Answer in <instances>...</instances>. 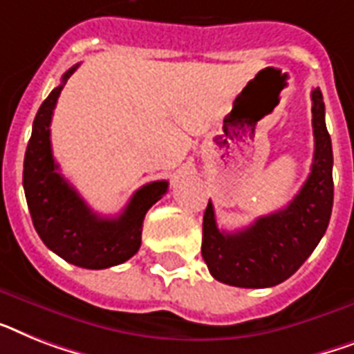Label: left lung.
Instances as JSON below:
<instances>
[{
  "label": "left lung",
  "mask_w": 354,
  "mask_h": 354,
  "mask_svg": "<svg viewBox=\"0 0 354 354\" xmlns=\"http://www.w3.org/2000/svg\"><path fill=\"white\" fill-rule=\"evenodd\" d=\"M311 100L315 156L291 202L236 232L220 231L212 203H207L202 257L218 281L247 289L278 286L300 269L326 234L333 211V147L320 88Z\"/></svg>",
  "instance_id": "1"
}]
</instances>
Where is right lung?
<instances>
[{
	"instance_id": "1",
	"label": "right lung",
	"mask_w": 354,
	"mask_h": 354,
	"mask_svg": "<svg viewBox=\"0 0 354 354\" xmlns=\"http://www.w3.org/2000/svg\"><path fill=\"white\" fill-rule=\"evenodd\" d=\"M77 67L80 63L63 74L62 85L48 94L34 118L23 162V189L34 229L50 251L83 269H107L136 254L143 218L167 192L169 183L160 180L143 185L120 216L102 218L59 174L50 147V122L59 93Z\"/></svg>"
}]
</instances>
